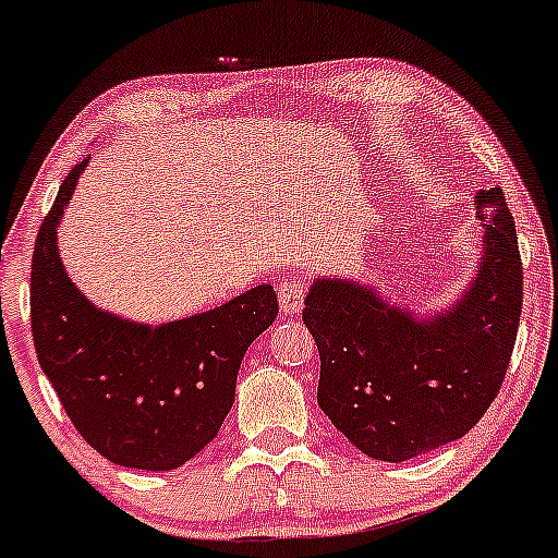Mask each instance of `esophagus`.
<instances>
[{
    "instance_id": "1",
    "label": "esophagus",
    "mask_w": 558,
    "mask_h": 558,
    "mask_svg": "<svg viewBox=\"0 0 558 558\" xmlns=\"http://www.w3.org/2000/svg\"><path fill=\"white\" fill-rule=\"evenodd\" d=\"M304 296H306V283L301 278H286L283 283L278 286L280 310H283L286 315H299V310L304 306Z\"/></svg>"
}]
</instances>
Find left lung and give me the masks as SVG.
<instances>
[{
	"instance_id": "obj_1",
	"label": "left lung",
	"mask_w": 558,
	"mask_h": 558,
	"mask_svg": "<svg viewBox=\"0 0 558 558\" xmlns=\"http://www.w3.org/2000/svg\"><path fill=\"white\" fill-rule=\"evenodd\" d=\"M475 202L483 246L451 304L412 310L343 275H317L304 299L319 409L377 462L464 438L504 383L522 315L520 246L504 191H477Z\"/></svg>"
}]
</instances>
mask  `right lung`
<instances>
[{
  "mask_svg": "<svg viewBox=\"0 0 558 558\" xmlns=\"http://www.w3.org/2000/svg\"><path fill=\"white\" fill-rule=\"evenodd\" d=\"M88 157L62 181L38 230L31 325L38 364L70 422L112 464L165 472L213 444L235 401L243 354L278 317L270 283L170 323H136L86 299L57 230Z\"/></svg>",
  "mask_w": 558,
  "mask_h": 558,
  "instance_id": "add662e5",
  "label": "right lung"
}]
</instances>
